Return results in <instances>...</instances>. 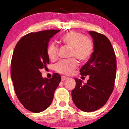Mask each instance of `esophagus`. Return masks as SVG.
<instances>
[{
    "label": "esophagus",
    "instance_id": "34e87169",
    "mask_svg": "<svg viewBox=\"0 0 129 129\" xmlns=\"http://www.w3.org/2000/svg\"><path fill=\"white\" fill-rule=\"evenodd\" d=\"M67 79H68V77H66V76H62V77H61V80H62V81L67 80Z\"/></svg>",
    "mask_w": 129,
    "mask_h": 129
}]
</instances>
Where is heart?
<instances>
[{
  "label": "heart",
  "mask_w": 129,
  "mask_h": 129,
  "mask_svg": "<svg viewBox=\"0 0 129 129\" xmlns=\"http://www.w3.org/2000/svg\"><path fill=\"white\" fill-rule=\"evenodd\" d=\"M60 41L70 47V57L77 58L81 62L87 61L92 55L94 50L92 40L88 36L83 35L75 31H71L62 35ZM58 52V46L54 43H51L48 47V56L52 61L56 60ZM76 58L59 61L55 67V70L62 75L72 74L78 66V61Z\"/></svg>",
  "instance_id": "heart-1"
}]
</instances>
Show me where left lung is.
I'll use <instances>...</instances> for the list:
<instances>
[{
    "label": "left lung",
    "instance_id": "obj_1",
    "mask_svg": "<svg viewBox=\"0 0 129 129\" xmlns=\"http://www.w3.org/2000/svg\"><path fill=\"white\" fill-rule=\"evenodd\" d=\"M94 40V52L81 68V76H89L86 84L75 78L76 86L72 91L73 102L82 111H95L103 107L113 92L116 75V55L105 35L90 31Z\"/></svg>",
    "mask_w": 129,
    "mask_h": 129
}]
</instances>
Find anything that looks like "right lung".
<instances>
[{"label": "right lung", "mask_w": 129, "mask_h": 129, "mask_svg": "<svg viewBox=\"0 0 129 129\" xmlns=\"http://www.w3.org/2000/svg\"><path fill=\"white\" fill-rule=\"evenodd\" d=\"M59 29L29 33L16 44L11 59V77L15 92L25 109L37 113L50 105L61 76L43 78L40 70L49 64L48 42Z\"/></svg>", "instance_id": "1"}]
</instances>
